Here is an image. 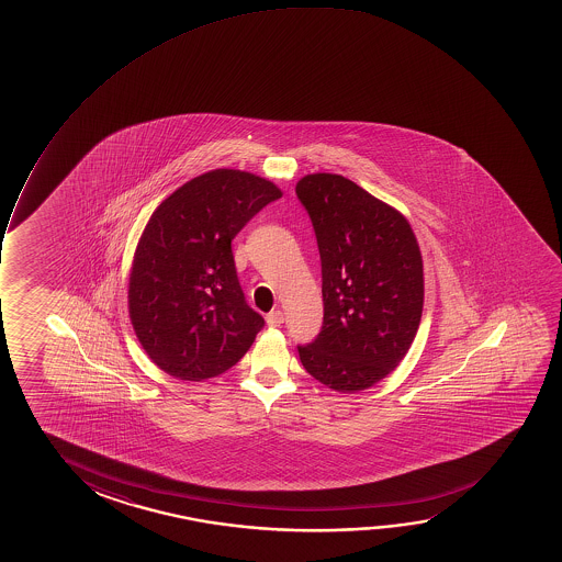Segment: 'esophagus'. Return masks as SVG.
I'll list each match as a JSON object with an SVG mask.
<instances>
[{
  "label": "esophagus",
  "mask_w": 562,
  "mask_h": 562,
  "mask_svg": "<svg viewBox=\"0 0 562 562\" xmlns=\"http://www.w3.org/2000/svg\"><path fill=\"white\" fill-rule=\"evenodd\" d=\"M284 323V313L282 311H270L269 315H267V324L269 326H280V324Z\"/></svg>",
  "instance_id": "obj_1"
}]
</instances>
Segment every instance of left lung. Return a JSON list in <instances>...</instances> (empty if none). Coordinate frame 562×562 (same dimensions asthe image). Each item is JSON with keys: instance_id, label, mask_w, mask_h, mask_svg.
Returning <instances> with one entry per match:
<instances>
[{"instance_id": "1", "label": "left lung", "mask_w": 562, "mask_h": 562, "mask_svg": "<svg viewBox=\"0 0 562 562\" xmlns=\"http://www.w3.org/2000/svg\"><path fill=\"white\" fill-rule=\"evenodd\" d=\"M315 228L323 267V328L297 346L301 364L341 393L387 376L423 316V257L407 218L339 175L295 186Z\"/></svg>"}]
</instances>
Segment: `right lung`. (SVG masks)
Masks as SVG:
<instances>
[{
	"label": "right lung",
	"mask_w": 562,
	"mask_h": 562,
	"mask_svg": "<svg viewBox=\"0 0 562 562\" xmlns=\"http://www.w3.org/2000/svg\"><path fill=\"white\" fill-rule=\"evenodd\" d=\"M280 198L265 178L211 170L149 218L134 255L128 308L139 344L170 376L201 382L223 374L261 331L265 318L247 305L232 239Z\"/></svg>",
	"instance_id": "right-lung-1"
}]
</instances>
